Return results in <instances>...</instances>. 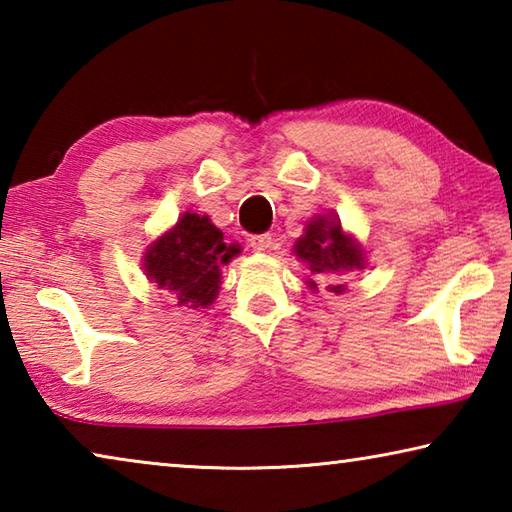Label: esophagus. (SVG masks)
Wrapping results in <instances>:
<instances>
[{
	"label": "esophagus",
	"instance_id": "obj_1",
	"mask_svg": "<svg viewBox=\"0 0 512 512\" xmlns=\"http://www.w3.org/2000/svg\"><path fill=\"white\" fill-rule=\"evenodd\" d=\"M248 241H250V248H253L255 253H266V250L273 244V237L271 235H253Z\"/></svg>",
	"mask_w": 512,
	"mask_h": 512
}]
</instances>
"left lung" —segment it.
<instances>
[{"instance_id": "obj_1", "label": "left lung", "mask_w": 512, "mask_h": 512, "mask_svg": "<svg viewBox=\"0 0 512 512\" xmlns=\"http://www.w3.org/2000/svg\"><path fill=\"white\" fill-rule=\"evenodd\" d=\"M293 255L309 266L305 284L314 293L318 291V284H325L327 291L339 296L345 291L343 277L368 266L366 250L357 237L343 230L336 214L311 216L302 237L293 244Z\"/></svg>"}]
</instances>
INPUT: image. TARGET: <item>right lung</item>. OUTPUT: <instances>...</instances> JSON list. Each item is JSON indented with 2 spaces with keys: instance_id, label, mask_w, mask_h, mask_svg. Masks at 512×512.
I'll return each mask as SVG.
<instances>
[{
  "instance_id": "obj_1",
  "label": "right lung",
  "mask_w": 512,
  "mask_h": 512,
  "mask_svg": "<svg viewBox=\"0 0 512 512\" xmlns=\"http://www.w3.org/2000/svg\"><path fill=\"white\" fill-rule=\"evenodd\" d=\"M241 253L239 244H225L210 216L185 212L144 250L146 280L178 300V307L207 309L221 289V266Z\"/></svg>"
}]
</instances>
